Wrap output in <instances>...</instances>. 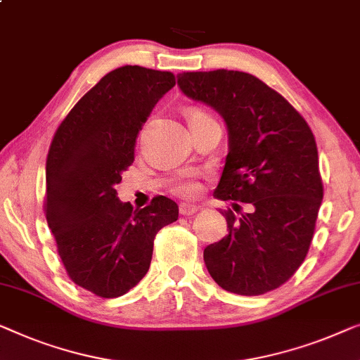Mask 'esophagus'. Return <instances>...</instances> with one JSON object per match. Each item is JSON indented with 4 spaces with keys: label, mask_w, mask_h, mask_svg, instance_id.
I'll use <instances>...</instances> for the list:
<instances>
[{
    "label": "esophagus",
    "mask_w": 360,
    "mask_h": 360,
    "mask_svg": "<svg viewBox=\"0 0 360 360\" xmlns=\"http://www.w3.org/2000/svg\"><path fill=\"white\" fill-rule=\"evenodd\" d=\"M179 210H180V214L191 216V214H195V212H196L198 210H200V206H198V205H191V202H180Z\"/></svg>",
    "instance_id": "obj_1"
}]
</instances>
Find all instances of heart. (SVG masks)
Returning a JSON list of instances; mask_svg holds the SVG:
<instances>
[{
  "mask_svg": "<svg viewBox=\"0 0 360 360\" xmlns=\"http://www.w3.org/2000/svg\"><path fill=\"white\" fill-rule=\"evenodd\" d=\"M196 115H202V113L201 112L191 113V117H196ZM174 191L179 193V195H181V196H196L198 191H200V185H198V181L195 179L188 176V179L180 180L179 184L175 185Z\"/></svg>",
  "mask_w": 360,
  "mask_h": 360,
  "instance_id": "obj_1",
  "label": "heart"
}]
</instances>
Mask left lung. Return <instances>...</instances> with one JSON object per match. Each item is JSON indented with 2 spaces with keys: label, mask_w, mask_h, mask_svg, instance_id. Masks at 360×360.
Returning a JSON list of instances; mask_svg holds the SVG:
<instances>
[{
  "label": "left lung",
  "mask_w": 360,
  "mask_h": 360,
  "mask_svg": "<svg viewBox=\"0 0 360 360\" xmlns=\"http://www.w3.org/2000/svg\"><path fill=\"white\" fill-rule=\"evenodd\" d=\"M188 98L224 118L229 154L214 198L247 205L226 211L229 233L205 248L211 278L227 292L262 295L284 284L307 257L323 200L314 133L285 98L248 72L176 75ZM233 211H240L232 202Z\"/></svg>",
  "instance_id": "8db88e82"
}]
</instances>
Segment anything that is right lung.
Segmentation results:
<instances>
[{
  "label": "right lung",
  "mask_w": 360,
  "mask_h": 360,
  "mask_svg": "<svg viewBox=\"0 0 360 360\" xmlns=\"http://www.w3.org/2000/svg\"><path fill=\"white\" fill-rule=\"evenodd\" d=\"M174 86L169 71L117 68L71 108L50 146L46 222L72 283L103 299L127 294L144 278L155 233L179 219L167 196L133 210L115 190L143 124Z\"/></svg>",
  "instance_id": "add662e5"
}]
</instances>
